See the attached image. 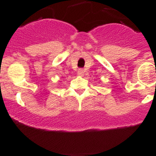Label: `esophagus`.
I'll return each instance as SVG.
<instances>
[{"mask_svg":"<svg viewBox=\"0 0 156 156\" xmlns=\"http://www.w3.org/2000/svg\"><path fill=\"white\" fill-rule=\"evenodd\" d=\"M84 70H83V69H78V75L80 76H82L83 74H84Z\"/></svg>","mask_w":156,"mask_h":156,"instance_id":"34e87169","label":"esophagus"}]
</instances>
